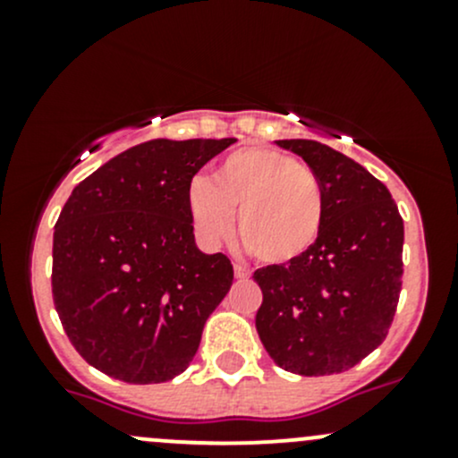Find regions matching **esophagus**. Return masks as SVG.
I'll return each mask as SVG.
<instances>
[{"label":"esophagus","mask_w":458,"mask_h":458,"mask_svg":"<svg viewBox=\"0 0 458 458\" xmlns=\"http://www.w3.org/2000/svg\"><path fill=\"white\" fill-rule=\"evenodd\" d=\"M234 279L237 281H246V279H250V270H248L246 266H234Z\"/></svg>","instance_id":"1"}]
</instances>
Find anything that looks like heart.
<instances>
[{
	"instance_id": "b5f03b06",
	"label": "heart",
	"mask_w": 458,
	"mask_h": 458,
	"mask_svg": "<svg viewBox=\"0 0 458 458\" xmlns=\"http://www.w3.org/2000/svg\"><path fill=\"white\" fill-rule=\"evenodd\" d=\"M186 210L197 239L208 248L228 242L234 230L261 263H290L318 242L326 224V188L310 165L276 148L250 146L230 152L186 188Z\"/></svg>"
}]
</instances>
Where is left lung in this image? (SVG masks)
<instances>
[{
    "mask_svg": "<svg viewBox=\"0 0 458 458\" xmlns=\"http://www.w3.org/2000/svg\"><path fill=\"white\" fill-rule=\"evenodd\" d=\"M297 152L326 188V224L297 261L259 267L257 332L272 361L303 377L339 374L387 336L403 276V219L390 191L363 165L312 140Z\"/></svg>",
    "mask_w": 458,
    "mask_h": 458,
    "instance_id": "8db88e82",
    "label": "left lung"
}]
</instances>
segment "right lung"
<instances>
[{
	"mask_svg": "<svg viewBox=\"0 0 458 458\" xmlns=\"http://www.w3.org/2000/svg\"><path fill=\"white\" fill-rule=\"evenodd\" d=\"M237 140H152L75 186L53 234V301L77 352L108 377L164 383L191 366L234 270L195 246L186 188Z\"/></svg>",
	"mask_w": 458,
	"mask_h": 458,
	"instance_id": "1",
	"label": "right lung"
}]
</instances>
